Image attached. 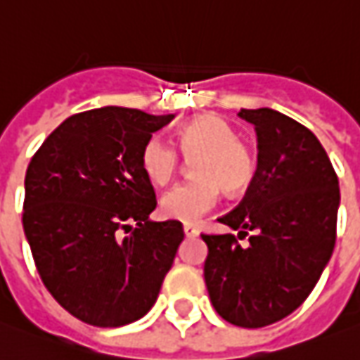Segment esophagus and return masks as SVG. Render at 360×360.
Returning a JSON list of instances; mask_svg holds the SVG:
<instances>
[{
	"label": "esophagus",
	"mask_w": 360,
	"mask_h": 360,
	"mask_svg": "<svg viewBox=\"0 0 360 360\" xmlns=\"http://www.w3.org/2000/svg\"><path fill=\"white\" fill-rule=\"evenodd\" d=\"M198 227L195 225H192V223H186L184 225V235L186 237H198Z\"/></svg>",
	"instance_id": "1"
}]
</instances>
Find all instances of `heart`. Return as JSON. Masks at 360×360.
I'll list each match as a JSON object with an SVG mask.
<instances>
[{"label":"heart","mask_w":360,"mask_h":360,"mask_svg":"<svg viewBox=\"0 0 360 360\" xmlns=\"http://www.w3.org/2000/svg\"><path fill=\"white\" fill-rule=\"evenodd\" d=\"M176 147L192 160L194 180L174 186L160 198V213L168 219L194 223L210 212L219 188L237 195L251 188L257 176V158L237 131L217 115H200L176 133ZM141 170L155 186H165L178 170V153L165 139L150 137L141 148Z\"/></svg>","instance_id":"b5f03b06"}]
</instances>
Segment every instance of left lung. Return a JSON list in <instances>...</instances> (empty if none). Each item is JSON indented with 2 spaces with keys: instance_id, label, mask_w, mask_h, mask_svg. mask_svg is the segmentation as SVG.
I'll return each mask as SVG.
<instances>
[{
  "instance_id": "obj_1",
  "label": "left lung",
  "mask_w": 360,
  "mask_h": 360,
  "mask_svg": "<svg viewBox=\"0 0 360 360\" xmlns=\"http://www.w3.org/2000/svg\"><path fill=\"white\" fill-rule=\"evenodd\" d=\"M259 141L257 176L219 221L239 229L202 235L204 278L219 316L233 326L264 327L290 316L314 290L335 247L339 180L317 137L269 108L241 109Z\"/></svg>"
}]
</instances>
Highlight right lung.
Segmentation results:
<instances>
[{
  "label": "right lung",
  "mask_w": 360,
  "mask_h": 360,
  "mask_svg": "<svg viewBox=\"0 0 360 360\" xmlns=\"http://www.w3.org/2000/svg\"><path fill=\"white\" fill-rule=\"evenodd\" d=\"M172 119L115 105L82 111L29 162L25 237L52 298L84 323L137 321L174 262L182 223L148 219L156 195L141 170L143 145Z\"/></svg>",
  "instance_id": "right-lung-1"
}]
</instances>
